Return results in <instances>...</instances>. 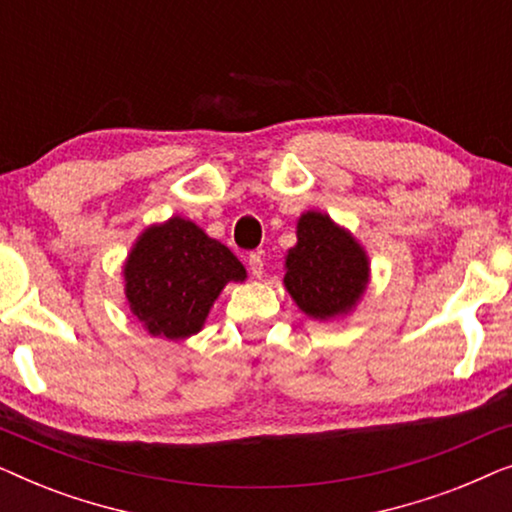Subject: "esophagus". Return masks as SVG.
Here are the masks:
<instances>
[{
  "mask_svg": "<svg viewBox=\"0 0 512 512\" xmlns=\"http://www.w3.org/2000/svg\"><path fill=\"white\" fill-rule=\"evenodd\" d=\"M247 263H249V270H251V275L261 279V277H263V256H261V254H256V251H254V254H249Z\"/></svg>",
  "mask_w": 512,
  "mask_h": 512,
  "instance_id": "1",
  "label": "esophagus"
}]
</instances>
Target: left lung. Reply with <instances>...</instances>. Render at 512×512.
I'll list each match as a JSON object with an SVG mask.
<instances>
[{
	"instance_id": "left-lung-1",
	"label": "left lung",
	"mask_w": 512,
	"mask_h": 512,
	"mask_svg": "<svg viewBox=\"0 0 512 512\" xmlns=\"http://www.w3.org/2000/svg\"><path fill=\"white\" fill-rule=\"evenodd\" d=\"M370 284V256L354 233L326 212L298 216L296 244L284 256V289L319 324L345 319Z\"/></svg>"
}]
</instances>
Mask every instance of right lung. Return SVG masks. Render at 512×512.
I'll list each match as a JSON object with an SVG mask.
<instances>
[{
    "instance_id": "obj_1",
    "label": "right lung",
    "mask_w": 512,
    "mask_h": 512,
    "mask_svg": "<svg viewBox=\"0 0 512 512\" xmlns=\"http://www.w3.org/2000/svg\"><path fill=\"white\" fill-rule=\"evenodd\" d=\"M121 277L125 303L146 333L186 340L205 328L226 284L244 282L247 270L198 223L170 216L137 235Z\"/></svg>"
}]
</instances>
